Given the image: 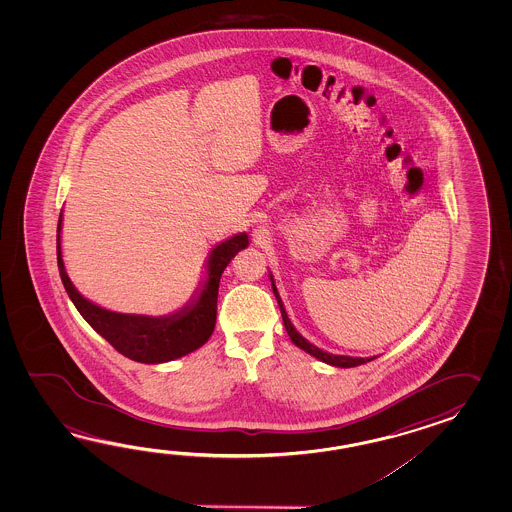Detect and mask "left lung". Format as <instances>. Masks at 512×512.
<instances>
[{
  "label": "left lung",
  "mask_w": 512,
  "mask_h": 512,
  "mask_svg": "<svg viewBox=\"0 0 512 512\" xmlns=\"http://www.w3.org/2000/svg\"><path fill=\"white\" fill-rule=\"evenodd\" d=\"M272 293L276 296V300H278V305H280V311H282L283 318V326L287 329V333H289V337L293 340L294 344L298 346L300 349H304L307 351L309 355H313L318 360H322V362H326V364H331V366H338V368H355V366H360V364H366V362H370L373 359H357V357H344V355H331V353H326V351H322V349L316 348L313 346L311 342H307L296 329H294L293 324H291V320H289V316L285 313V307L282 304V298H280V294L276 291V285H274V280H272Z\"/></svg>",
  "instance_id": "8db88e82"
}]
</instances>
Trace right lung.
Returning a JSON list of instances; mask_svg holds the SVG:
<instances>
[{"instance_id":"obj_1","label":"right lung","mask_w":512,"mask_h":512,"mask_svg":"<svg viewBox=\"0 0 512 512\" xmlns=\"http://www.w3.org/2000/svg\"><path fill=\"white\" fill-rule=\"evenodd\" d=\"M60 229H62V214L56 229L58 271L78 313L84 316L87 324L93 327L100 337L106 338L120 355L144 364H159V362L179 359L183 355L192 353L194 349L201 348L207 342L216 327L219 278L225 271V267L229 265V261L249 245V238L245 232L223 241L210 254L208 280L196 302L186 305L185 309H181L175 315L166 316V318H150V316L113 313L91 304L78 293L69 280L64 261H62Z\"/></svg>"}]
</instances>
